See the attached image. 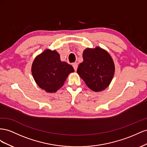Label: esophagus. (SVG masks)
<instances>
[{"label":"esophagus","mask_w":147,"mask_h":147,"mask_svg":"<svg viewBox=\"0 0 147 147\" xmlns=\"http://www.w3.org/2000/svg\"><path fill=\"white\" fill-rule=\"evenodd\" d=\"M73 68H74V70L76 71V70H77V68H78V66L77 63H74L73 64Z\"/></svg>","instance_id":"1"}]
</instances>
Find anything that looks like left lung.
I'll return each mask as SVG.
<instances>
[{
  "mask_svg": "<svg viewBox=\"0 0 147 147\" xmlns=\"http://www.w3.org/2000/svg\"><path fill=\"white\" fill-rule=\"evenodd\" d=\"M83 61L77 73L90 89L100 92L111 83L115 74L114 61L107 51L99 47L84 50Z\"/></svg>",
  "mask_w": 147,
  "mask_h": 147,
  "instance_id": "left-lung-1",
  "label": "left lung"
}]
</instances>
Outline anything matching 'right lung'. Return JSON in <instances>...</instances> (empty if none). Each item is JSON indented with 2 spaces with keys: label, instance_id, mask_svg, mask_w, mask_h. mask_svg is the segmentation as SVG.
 <instances>
[{
  "label": "right lung",
  "instance_id": "obj_1",
  "mask_svg": "<svg viewBox=\"0 0 147 147\" xmlns=\"http://www.w3.org/2000/svg\"><path fill=\"white\" fill-rule=\"evenodd\" d=\"M73 67L60 60L55 50L46 49L37 55L32 64L33 78L38 86L48 93H54L63 86L66 78L74 72Z\"/></svg>",
  "mask_w": 147,
  "mask_h": 147
}]
</instances>
